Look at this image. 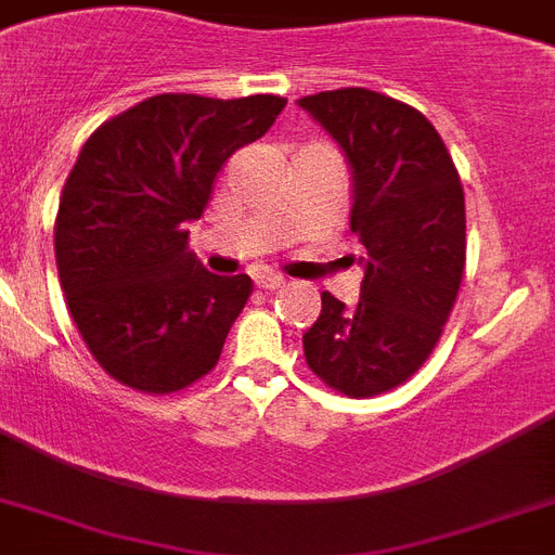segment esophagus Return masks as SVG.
<instances>
[{
  "instance_id": "esophagus-1",
  "label": "esophagus",
  "mask_w": 555,
  "mask_h": 555,
  "mask_svg": "<svg viewBox=\"0 0 555 555\" xmlns=\"http://www.w3.org/2000/svg\"><path fill=\"white\" fill-rule=\"evenodd\" d=\"M256 285L262 287V291H279V287L285 285V279L276 276V273H256Z\"/></svg>"
}]
</instances>
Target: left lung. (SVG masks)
<instances>
[{
  "instance_id": "1",
  "label": "left lung",
  "mask_w": 555,
  "mask_h": 555,
  "mask_svg": "<svg viewBox=\"0 0 555 555\" xmlns=\"http://www.w3.org/2000/svg\"><path fill=\"white\" fill-rule=\"evenodd\" d=\"M353 173L350 231L364 245L359 305L324 291L301 341L310 371L353 399L408 382L441 336L465 273V191L416 107L367 88L299 99Z\"/></svg>"
}]
</instances>
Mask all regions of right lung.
Segmentation results:
<instances>
[{
    "instance_id": "1",
    "label": "right lung",
    "mask_w": 555,
    "mask_h": 555,
    "mask_svg": "<svg viewBox=\"0 0 555 555\" xmlns=\"http://www.w3.org/2000/svg\"><path fill=\"white\" fill-rule=\"evenodd\" d=\"M287 99L159 93L93 130L59 199L56 268L85 345L116 382L173 393L210 373L254 282L188 250L216 173Z\"/></svg>"
}]
</instances>
